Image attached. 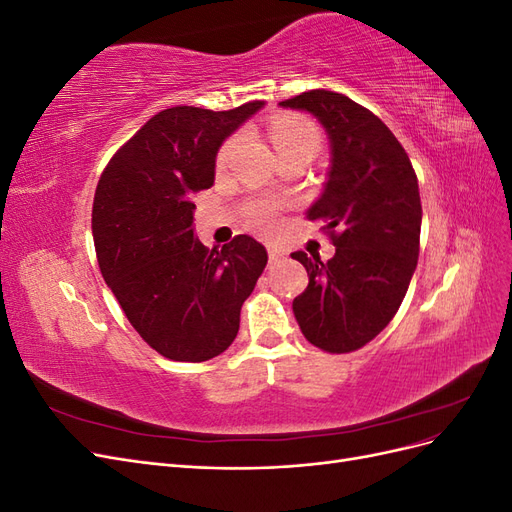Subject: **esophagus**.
<instances>
[{
    "label": "esophagus",
    "mask_w": 512,
    "mask_h": 512,
    "mask_svg": "<svg viewBox=\"0 0 512 512\" xmlns=\"http://www.w3.org/2000/svg\"><path fill=\"white\" fill-rule=\"evenodd\" d=\"M284 256H286V252L280 250V247L269 245V262H277V260H282Z\"/></svg>",
    "instance_id": "34e87169"
}]
</instances>
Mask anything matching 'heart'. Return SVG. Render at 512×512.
I'll use <instances>...</instances> for the list:
<instances>
[{
	"mask_svg": "<svg viewBox=\"0 0 512 512\" xmlns=\"http://www.w3.org/2000/svg\"><path fill=\"white\" fill-rule=\"evenodd\" d=\"M269 134L280 160L286 156H294V153H312L314 156V153L320 149V132L314 126V121H309L303 115H292V113L277 115L271 121ZM241 141L243 136L235 134L220 147L218 158H215V166H218V170H224L232 162L237 149L241 147ZM280 209H282V203H277V200L258 198V200H252V203H247L245 220L260 232H271L277 224Z\"/></svg>",
	"mask_w": 512,
	"mask_h": 512,
	"instance_id": "obj_1",
	"label": "heart"
}]
</instances>
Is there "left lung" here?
<instances>
[{
  "mask_svg": "<svg viewBox=\"0 0 512 512\" xmlns=\"http://www.w3.org/2000/svg\"><path fill=\"white\" fill-rule=\"evenodd\" d=\"M312 113L331 138V170L307 220L322 222L335 256L294 252L309 284L292 312L309 344L346 354L393 320L418 260L421 196L406 149L369 108L327 89L280 102Z\"/></svg>",
  "mask_w": 512,
  "mask_h": 512,
  "instance_id": "8db88e82",
  "label": "left lung"
}]
</instances>
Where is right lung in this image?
Returning <instances> with one entry per match:
<instances>
[{"mask_svg":"<svg viewBox=\"0 0 512 512\" xmlns=\"http://www.w3.org/2000/svg\"><path fill=\"white\" fill-rule=\"evenodd\" d=\"M262 106H173L153 115L102 170L91 211L98 265L136 333L170 361L203 363L239 331L267 250L237 235L222 250L194 239L192 194L215 179L226 136Z\"/></svg>","mask_w":512,"mask_h":512,"instance_id":"right-lung-1","label":"right lung"}]
</instances>
